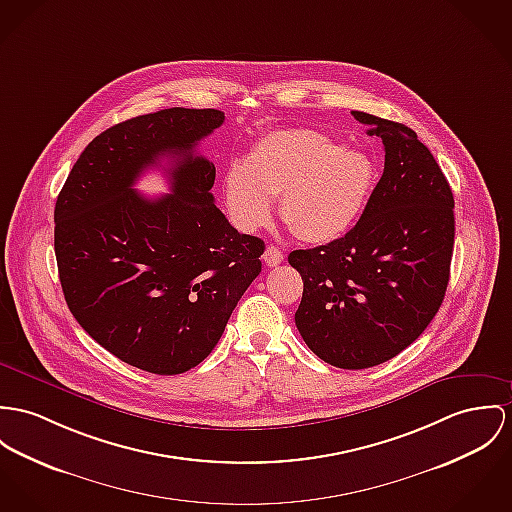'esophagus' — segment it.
<instances>
[{
  "label": "esophagus",
  "mask_w": 512,
  "mask_h": 512,
  "mask_svg": "<svg viewBox=\"0 0 512 512\" xmlns=\"http://www.w3.org/2000/svg\"><path fill=\"white\" fill-rule=\"evenodd\" d=\"M282 259H284V255H282V251H280L278 247H275V245H269V247L265 249V253H263V261H265L269 267L280 265Z\"/></svg>",
  "instance_id": "esophagus-1"
}]
</instances>
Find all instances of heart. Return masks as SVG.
I'll list each match as a JSON object with an SVG mask.
<instances>
[{
  "label": "heart",
  "instance_id": "heart-1",
  "mask_svg": "<svg viewBox=\"0 0 512 512\" xmlns=\"http://www.w3.org/2000/svg\"><path fill=\"white\" fill-rule=\"evenodd\" d=\"M376 183L370 156L337 146L310 128L276 130L253 144L243 163L224 175V198L237 226L253 232L267 224L278 198L280 218L308 243L347 234Z\"/></svg>",
  "mask_w": 512,
  "mask_h": 512
}]
</instances>
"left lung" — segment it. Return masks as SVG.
Returning a JSON list of instances; mask_svg holds the SVG:
<instances>
[{
    "mask_svg": "<svg viewBox=\"0 0 512 512\" xmlns=\"http://www.w3.org/2000/svg\"><path fill=\"white\" fill-rule=\"evenodd\" d=\"M382 138L384 173L353 230L296 249V327L331 366L362 370L407 349L433 321L450 276L454 197L429 148L401 122L353 111Z\"/></svg>",
    "mask_w": 512,
    "mask_h": 512,
    "instance_id": "1",
    "label": "left lung"
}]
</instances>
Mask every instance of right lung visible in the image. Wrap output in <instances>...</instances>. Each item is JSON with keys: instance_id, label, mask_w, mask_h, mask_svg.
<instances>
[{"instance_id": "right-lung-1", "label": "right lung", "mask_w": 512, "mask_h": 512, "mask_svg": "<svg viewBox=\"0 0 512 512\" xmlns=\"http://www.w3.org/2000/svg\"><path fill=\"white\" fill-rule=\"evenodd\" d=\"M222 122V111L183 107L118 122L81 152L56 200L70 312L103 349L152 374H183L212 353L261 273L263 239L216 208V167L195 154ZM161 158L172 161V195L142 198L133 183Z\"/></svg>"}]
</instances>
